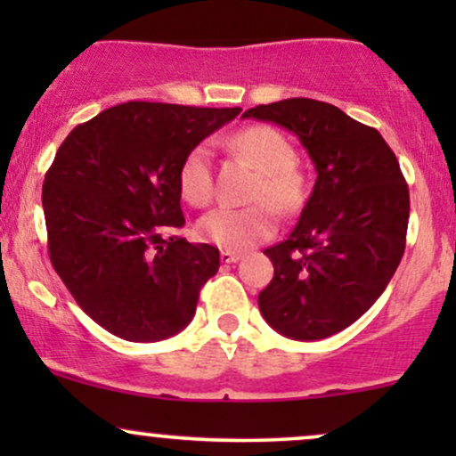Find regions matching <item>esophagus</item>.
<instances>
[{"instance_id": "34e87169", "label": "esophagus", "mask_w": 456, "mask_h": 456, "mask_svg": "<svg viewBox=\"0 0 456 456\" xmlns=\"http://www.w3.org/2000/svg\"><path fill=\"white\" fill-rule=\"evenodd\" d=\"M240 259H242V253H235V250H221L223 264H235V261Z\"/></svg>"}]
</instances>
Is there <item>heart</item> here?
<instances>
[{
	"mask_svg": "<svg viewBox=\"0 0 456 456\" xmlns=\"http://www.w3.org/2000/svg\"><path fill=\"white\" fill-rule=\"evenodd\" d=\"M232 150L259 171L250 191V208H216L201 218L197 233L203 242L224 250H246L276 232L272 207L282 214L296 212L305 201V177L296 169V151L282 133L265 124L242 128L232 137ZM177 184L184 201L195 208L210 203L214 195L212 150L199 143L182 160Z\"/></svg>",
	"mask_w": 456,
	"mask_h": 456,
	"instance_id": "heart-1",
	"label": "heart"
}]
</instances>
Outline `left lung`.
<instances>
[{
	"instance_id": "obj_1",
	"label": "left lung",
	"mask_w": 456,
	"mask_h": 456,
	"mask_svg": "<svg viewBox=\"0 0 456 456\" xmlns=\"http://www.w3.org/2000/svg\"><path fill=\"white\" fill-rule=\"evenodd\" d=\"M242 118L294 133L317 171L294 232L264 250L274 276L261 315L294 341L332 337L375 305L401 264L410 191L399 160L378 130L328 102L287 98Z\"/></svg>"
}]
</instances>
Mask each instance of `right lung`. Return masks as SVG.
Masks as SVG:
<instances>
[{"label":"right lung","instance_id":"right-lung-1","mask_svg":"<svg viewBox=\"0 0 456 456\" xmlns=\"http://www.w3.org/2000/svg\"><path fill=\"white\" fill-rule=\"evenodd\" d=\"M233 109L124 102L78 124L43 184L49 257L77 305L133 343L184 330L218 248L175 235L184 227L177 171Z\"/></svg>","mask_w":456,"mask_h":456}]
</instances>
